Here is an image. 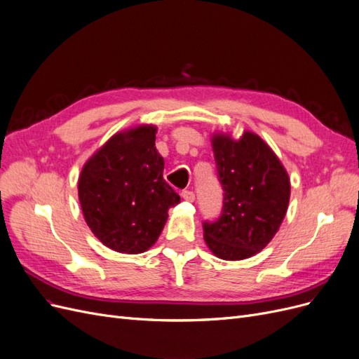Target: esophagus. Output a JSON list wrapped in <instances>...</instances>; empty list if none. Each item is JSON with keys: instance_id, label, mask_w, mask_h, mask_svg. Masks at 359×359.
I'll use <instances>...</instances> for the list:
<instances>
[{"instance_id": "1", "label": "esophagus", "mask_w": 359, "mask_h": 359, "mask_svg": "<svg viewBox=\"0 0 359 359\" xmlns=\"http://www.w3.org/2000/svg\"><path fill=\"white\" fill-rule=\"evenodd\" d=\"M182 198H183L184 201L192 203V201L195 200V194H194L192 191H183V192H182Z\"/></svg>"}]
</instances>
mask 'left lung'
<instances>
[{"mask_svg": "<svg viewBox=\"0 0 359 359\" xmlns=\"http://www.w3.org/2000/svg\"><path fill=\"white\" fill-rule=\"evenodd\" d=\"M212 147L224 207L216 222H204V241L217 258L246 259L261 252L279 231L291 182L280 159L255 133L245 131L237 140L215 133Z\"/></svg>", "mask_w": 359, "mask_h": 359, "instance_id": "8db88e82", "label": "left lung"}]
</instances>
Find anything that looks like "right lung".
Instances as JSON below:
<instances>
[{"label": "right lung", "instance_id": "obj_1", "mask_svg": "<svg viewBox=\"0 0 359 359\" xmlns=\"http://www.w3.org/2000/svg\"><path fill=\"white\" fill-rule=\"evenodd\" d=\"M155 125H137L111 135L79 176L85 221L104 246L143 253L163 231L180 196L164 180V158L155 147Z\"/></svg>", "mask_w": 359, "mask_h": 359}]
</instances>
